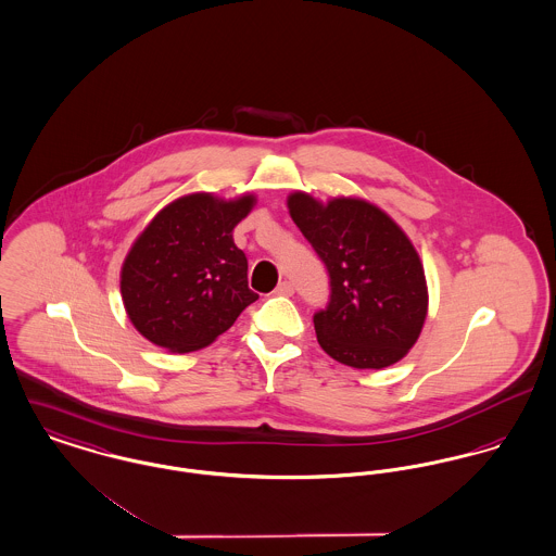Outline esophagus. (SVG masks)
Listing matches in <instances>:
<instances>
[{
  "mask_svg": "<svg viewBox=\"0 0 556 556\" xmlns=\"http://www.w3.org/2000/svg\"><path fill=\"white\" fill-rule=\"evenodd\" d=\"M275 294H277V296H292V294H294V286H292L290 281H281V283L277 286Z\"/></svg>",
  "mask_w": 556,
  "mask_h": 556,
  "instance_id": "obj_1",
  "label": "esophagus"
}]
</instances>
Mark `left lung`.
I'll list each match as a JSON object with an SVG mask.
<instances>
[{"label": "left lung", "instance_id": "obj_1", "mask_svg": "<svg viewBox=\"0 0 556 556\" xmlns=\"http://www.w3.org/2000/svg\"><path fill=\"white\" fill-rule=\"evenodd\" d=\"M288 210L330 275V302L313 315L321 349L359 370L400 362L428 315L426 270L410 239L362 199L321 203L292 192Z\"/></svg>", "mask_w": 556, "mask_h": 556}]
</instances>
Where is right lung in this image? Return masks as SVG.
<instances>
[{"mask_svg": "<svg viewBox=\"0 0 556 556\" xmlns=\"http://www.w3.org/2000/svg\"><path fill=\"white\" fill-rule=\"evenodd\" d=\"M254 194L235 201L197 192L169 203L146 226L125 257L121 292L130 324L148 341L188 353L224 334L257 294L235 226Z\"/></svg>", "mask_w": 556, "mask_h": 556, "instance_id": "right-lung-1", "label": "right lung"}]
</instances>
